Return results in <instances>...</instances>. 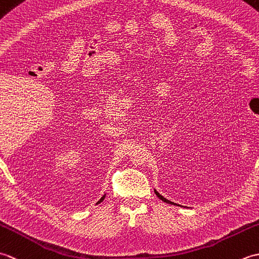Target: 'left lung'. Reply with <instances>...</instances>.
Returning a JSON list of instances; mask_svg holds the SVG:
<instances>
[{
  "label": "left lung",
  "mask_w": 259,
  "mask_h": 259,
  "mask_svg": "<svg viewBox=\"0 0 259 259\" xmlns=\"http://www.w3.org/2000/svg\"><path fill=\"white\" fill-rule=\"evenodd\" d=\"M155 192H156V195H157V196H158L159 198H160V199H161L162 201H164V202H168V203H174V202H171V201H169V200H167V199H166V198H163V197H162V196H161L160 194H159V192H157L156 190H155ZM174 205H175V203H174Z\"/></svg>",
  "instance_id": "8db88e82"
}]
</instances>
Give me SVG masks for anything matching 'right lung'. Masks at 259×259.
Listing matches in <instances>:
<instances>
[{"instance_id":"1","label":"right lung","mask_w":259,"mask_h":259,"mask_svg":"<svg viewBox=\"0 0 259 259\" xmlns=\"http://www.w3.org/2000/svg\"><path fill=\"white\" fill-rule=\"evenodd\" d=\"M103 199H104V196H103V197H102V198H101V199H100V200H99V201H98V203H99V202H101V201H102V200H103Z\"/></svg>"}]
</instances>
